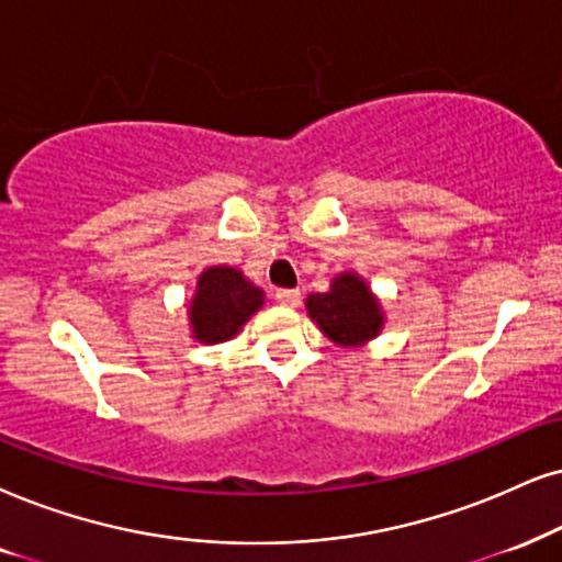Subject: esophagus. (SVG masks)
I'll list each match as a JSON object with an SVG mask.
<instances>
[{"mask_svg": "<svg viewBox=\"0 0 562 562\" xmlns=\"http://www.w3.org/2000/svg\"><path fill=\"white\" fill-rule=\"evenodd\" d=\"M274 297H277V303H280V305H288V308H295V305L301 303V290H288V288H282V290H277Z\"/></svg>", "mask_w": 562, "mask_h": 562, "instance_id": "1", "label": "esophagus"}]
</instances>
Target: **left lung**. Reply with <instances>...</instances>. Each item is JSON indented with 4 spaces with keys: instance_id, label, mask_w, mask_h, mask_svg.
<instances>
[{
    "instance_id": "obj_1",
    "label": "left lung",
    "mask_w": 562,
    "mask_h": 562,
    "mask_svg": "<svg viewBox=\"0 0 562 562\" xmlns=\"http://www.w3.org/2000/svg\"><path fill=\"white\" fill-rule=\"evenodd\" d=\"M308 316L337 345H360L379 334L383 316L379 301L360 277L339 274L329 293H314L305 301Z\"/></svg>"
}]
</instances>
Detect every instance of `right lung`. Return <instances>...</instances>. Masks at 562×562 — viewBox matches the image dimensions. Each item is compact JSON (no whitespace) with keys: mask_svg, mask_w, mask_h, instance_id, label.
Here are the masks:
<instances>
[{"mask_svg":"<svg viewBox=\"0 0 562 562\" xmlns=\"http://www.w3.org/2000/svg\"><path fill=\"white\" fill-rule=\"evenodd\" d=\"M261 308V290L238 269L212 267L199 277L191 301V329L199 342H225Z\"/></svg>","mask_w":562,"mask_h":562,"instance_id":"obj_1","label":"right lung"}]
</instances>
